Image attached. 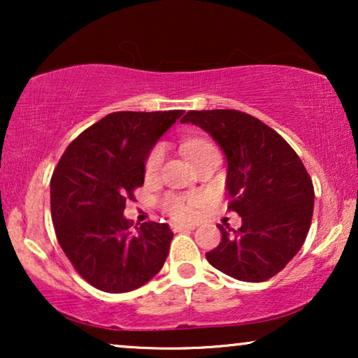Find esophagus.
I'll return each mask as SVG.
<instances>
[{"label":"esophagus","mask_w":358,"mask_h":358,"mask_svg":"<svg viewBox=\"0 0 358 358\" xmlns=\"http://www.w3.org/2000/svg\"><path fill=\"white\" fill-rule=\"evenodd\" d=\"M195 227L192 224H180V223H171V229H173L174 233H180V231H190V229H194Z\"/></svg>","instance_id":"esophagus-1"}]
</instances>
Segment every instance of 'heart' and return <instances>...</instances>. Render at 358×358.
<instances>
[{
	"label": "heart",
	"instance_id": "1",
	"mask_svg": "<svg viewBox=\"0 0 358 358\" xmlns=\"http://www.w3.org/2000/svg\"><path fill=\"white\" fill-rule=\"evenodd\" d=\"M187 150V155L190 159L199 158L207 151L217 150L215 146L210 143V141H190V143L185 146ZM164 159V148L161 145L155 146L153 150L150 151L148 158L145 161V178L153 179L159 174L161 166H163ZM202 203V200L199 197H194V195H169L163 200V210L169 215L171 218L180 220V222H185V220H192L197 213L199 205Z\"/></svg>",
	"mask_w": 358,
	"mask_h": 358
}]
</instances>
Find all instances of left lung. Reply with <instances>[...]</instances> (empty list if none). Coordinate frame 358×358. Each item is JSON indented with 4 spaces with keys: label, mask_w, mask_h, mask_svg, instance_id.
<instances>
[{
    "label": "left lung",
    "mask_w": 358,
    "mask_h": 358,
    "mask_svg": "<svg viewBox=\"0 0 358 358\" xmlns=\"http://www.w3.org/2000/svg\"><path fill=\"white\" fill-rule=\"evenodd\" d=\"M180 122L199 125L228 159V210L239 229L218 224L222 241L205 254L220 272L264 282L295 257L310 231L315 187L295 150L256 117L233 109L189 110Z\"/></svg>",
    "instance_id": "obj_1"
}]
</instances>
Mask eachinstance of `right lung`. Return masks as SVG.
<instances>
[{
	"mask_svg": "<svg viewBox=\"0 0 358 358\" xmlns=\"http://www.w3.org/2000/svg\"><path fill=\"white\" fill-rule=\"evenodd\" d=\"M184 110L112 112L76 136L50 179L58 243L97 290L131 292L161 271L173 231L146 222L131 231L127 200L143 185L145 161Z\"/></svg>",
	"mask_w": 358,
	"mask_h": 358,
	"instance_id": "obj_1",
	"label": "right lung"
}]
</instances>
